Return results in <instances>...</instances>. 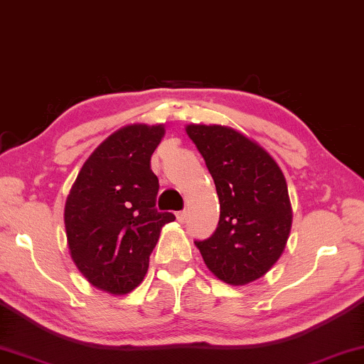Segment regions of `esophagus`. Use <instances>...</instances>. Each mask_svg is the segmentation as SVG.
Wrapping results in <instances>:
<instances>
[{"instance_id": "34e87169", "label": "esophagus", "mask_w": 364, "mask_h": 364, "mask_svg": "<svg viewBox=\"0 0 364 364\" xmlns=\"http://www.w3.org/2000/svg\"><path fill=\"white\" fill-rule=\"evenodd\" d=\"M186 218H187L186 210H182V212H177V220L181 221V223H183V221H186Z\"/></svg>"}]
</instances>
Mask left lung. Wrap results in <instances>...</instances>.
Returning a JSON list of instances; mask_svg holds the SVG:
<instances>
[{
  "mask_svg": "<svg viewBox=\"0 0 364 364\" xmlns=\"http://www.w3.org/2000/svg\"><path fill=\"white\" fill-rule=\"evenodd\" d=\"M186 131L220 200L217 230L195 245L220 281L245 286L264 276L286 247L292 225L286 178L259 144L233 128L188 124Z\"/></svg>",
  "mask_w": 364,
  "mask_h": 364,
  "instance_id": "obj_1",
  "label": "left lung"
}]
</instances>
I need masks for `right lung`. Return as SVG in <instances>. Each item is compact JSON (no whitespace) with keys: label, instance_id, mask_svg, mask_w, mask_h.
I'll list each match as a JSON object with an SVG mask.
<instances>
[{"label":"right lung","instance_id":"1","mask_svg":"<svg viewBox=\"0 0 364 364\" xmlns=\"http://www.w3.org/2000/svg\"><path fill=\"white\" fill-rule=\"evenodd\" d=\"M164 133L162 124L118 129L92 152L67 197L72 259L88 282L114 296L139 286L162 226L176 220L157 212L159 181L151 171Z\"/></svg>","mask_w":364,"mask_h":364}]
</instances>
